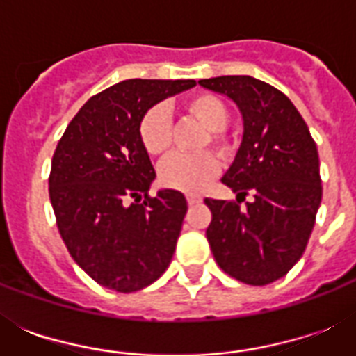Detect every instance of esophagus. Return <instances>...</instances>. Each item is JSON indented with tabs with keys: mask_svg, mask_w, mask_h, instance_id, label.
Here are the masks:
<instances>
[{
	"mask_svg": "<svg viewBox=\"0 0 356 356\" xmlns=\"http://www.w3.org/2000/svg\"><path fill=\"white\" fill-rule=\"evenodd\" d=\"M186 201H188V205H197V203H201V195L186 194Z\"/></svg>",
	"mask_w": 356,
	"mask_h": 356,
	"instance_id": "esophagus-1",
	"label": "esophagus"
}]
</instances>
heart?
<instances>
[{"mask_svg": "<svg viewBox=\"0 0 356 356\" xmlns=\"http://www.w3.org/2000/svg\"><path fill=\"white\" fill-rule=\"evenodd\" d=\"M183 111L207 129L203 145L211 144L220 155L227 156L233 151V142L223 129L227 127L229 108L222 97L214 94H195L183 103ZM138 136L144 149L151 156H164L172 147V122L164 107H151L138 123ZM218 159L212 153L197 155H172L159 168V179L168 188L197 192L216 175Z\"/></svg>", "mask_w": 356, "mask_h": 356, "instance_id": "obj_1", "label": "heart"}]
</instances>
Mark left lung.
<instances>
[{"instance_id":"obj_1","label":"left lung","mask_w":356,"mask_h":356,"mask_svg":"<svg viewBox=\"0 0 356 356\" xmlns=\"http://www.w3.org/2000/svg\"><path fill=\"white\" fill-rule=\"evenodd\" d=\"M236 103L243 136L223 184L236 201L209 200L207 240L218 266L236 281L264 286L301 259L321 203L318 147L305 120L282 92L249 75L201 79ZM251 193L254 201L239 203Z\"/></svg>"}]
</instances>
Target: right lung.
Instances as JSON below:
<instances>
[{
  "mask_svg": "<svg viewBox=\"0 0 356 356\" xmlns=\"http://www.w3.org/2000/svg\"><path fill=\"white\" fill-rule=\"evenodd\" d=\"M194 79H127L92 96L58 140L49 200L72 259L105 288L136 292L172 262L186 214L177 190L149 197L155 170L138 123ZM145 200H141V195Z\"/></svg>",
  "mask_w": 356,
  "mask_h": 356,
  "instance_id": "obj_1",
  "label": "right lung"
}]
</instances>
